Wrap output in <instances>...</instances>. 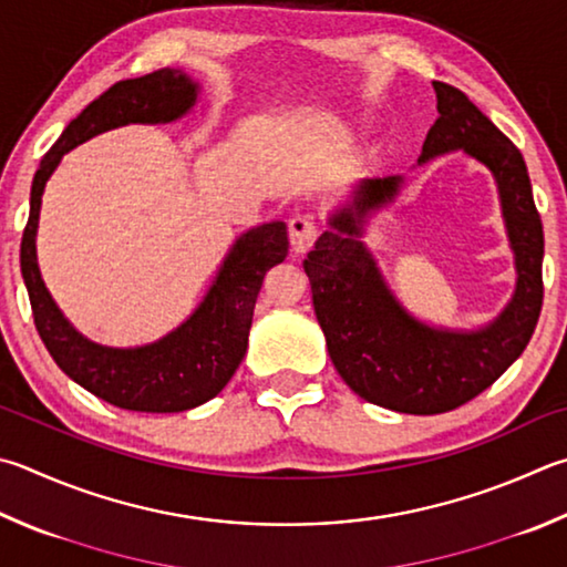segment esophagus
<instances>
[{"instance_id":"34e87169","label":"esophagus","mask_w":567,"mask_h":567,"mask_svg":"<svg viewBox=\"0 0 567 567\" xmlns=\"http://www.w3.org/2000/svg\"><path fill=\"white\" fill-rule=\"evenodd\" d=\"M290 228V245L295 255H305L312 250V245L317 240V223L310 215H295V218L287 223Z\"/></svg>"}]
</instances>
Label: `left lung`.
<instances>
[{"mask_svg":"<svg viewBox=\"0 0 567 567\" xmlns=\"http://www.w3.org/2000/svg\"><path fill=\"white\" fill-rule=\"evenodd\" d=\"M439 118L419 163L463 148L493 171L516 250V297L496 322L473 334L439 332L411 319L357 240L362 218L399 190V176L367 178L307 255L315 315L329 357L349 389L401 414H444L488 389L523 354L543 307V223L526 161L513 141L444 81H434Z\"/></svg>","mask_w":567,"mask_h":567,"instance_id":"8db88e82","label":"left lung"}]
</instances>
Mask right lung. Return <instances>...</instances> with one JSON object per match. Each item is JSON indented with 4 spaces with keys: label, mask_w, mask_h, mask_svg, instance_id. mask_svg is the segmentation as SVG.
Returning a JSON list of instances; mask_svg holds the SVG:
<instances>
[{
    "label": "right lung",
    "mask_w": 567,
    "mask_h": 567,
    "mask_svg": "<svg viewBox=\"0 0 567 567\" xmlns=\"http://www.w3.org/2000/svg\"><path fill=\"white\" fill-rule=\"evenodd\" d=\"M195 101V84L178 69L113 84L69 123L41 158L32 183V205L22 235V277L41 342L64 374L109 404L146 414H173L218 396L240 367L252 310L270 267L287 257L285 223L252 228L235 243L218 280L188 322L156 344L109 349L81 337L47 292L37 265V223L41 193L61 156L81 141L123 123L173 121Z\"/></svg>",
    "instance_id": "add662e5"
}]
</instances>
